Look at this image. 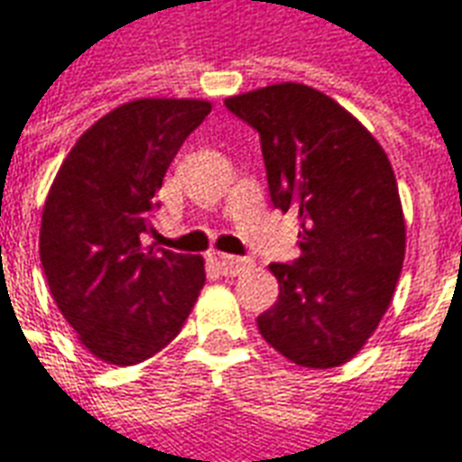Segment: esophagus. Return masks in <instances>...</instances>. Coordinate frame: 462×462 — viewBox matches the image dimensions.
<instances>
[{"instance_id": "34e87169", "label": "esophagus", "mask_w": 462, "mask_h": 462, "mask_svg": "<svg viewBox=\"0 0 462 462\" xmlns=\"http://www.w3.org/2000/svg\"><path fill=\"white\" fill-rule=\"evenodd\" d=\"M210 260L212 264H215L222 274H227V277L240 274V272L247 270V264H250V262L242 260V257H235V254H222V252H212Z\"/></svg>"}]
</instances>
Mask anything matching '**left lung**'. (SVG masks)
<instances>
[{"label":"left lung","instance_id":"1","mask_svg":"<svg viewBox=\"0 0 462 462\" xmlns=\"http://www.w3.org/2000/svg\"><path fill=\"white\" fill-rule=\"evenodd\" d=\"M225 106L260 133L272 205L300 215V257L270 264L280 297L257 329L300 366H341L386 314L406 254L393 168L376 138L311 86L274 84Z\"/></svg>","mask_w":462,"mask_h":462}]
</instances>
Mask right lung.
I'll return each instance as SVG.
<instances>
[{"label":"right lung","mask_w":462,"mask_h":462,"mask_svg":"<svg viewBox=\"0 0 462 462\" xmlns=\"http://www.w3.org/2000/svg\"><path fill=\"white\" fill-rule=\"evenodd\" d=\"M208 101L138 98L76 141L46 198L39 254L56 307L96 358L141 364L168 346L205 284L200 254L145 245L155 192Z\"/></svg>","instance_id":"obj_1"}]
</instances>
